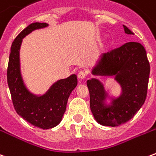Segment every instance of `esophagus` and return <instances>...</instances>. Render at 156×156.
<instances>
[{
    "instance_id": "esophagus-1",
    "label": "esophagus",
    "mask_w": 156,
    "mask_h": 156,
    "mask_svg": "<svg viewBox=\"0 0 156 156\" xmlns=\"http://www.w3.org/2000/svg\"><path fill=\"white\" fill-rule=\"evenodd\" d=\"M87 76V73H86V72L84 71H80L78 73V78H85V77Z\"/></svg>"
}]
</instances>
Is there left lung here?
Returning a JSON list of instances; mask_svg holds the SVG:
<instances>
[{
	"label": "left lung",
	"mask_w": 156,
	"mask_h": 156,
	"mask_svg": "<svg viewBox=\"0 0 156 156\" xmlns=\"http://www.w3.org/2000/svg\"><path fill=\"white\" fill-rule=\"evenodd\" d=\"M123 27L126 34L134 35L127 27ZM150 70L146 51L139 42H127L102 55L92 68V74L115 77L121 94L109 96L103 83L94 78L88 79L90 108L95 120L104 126L116 127L134 117L145 101Z\"/></svg>",
	"instance_id": "left-lung-1"
}]
</instances>
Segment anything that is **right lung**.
Instances as JSON below:
<instances>
[{
    "label": "right lung",
    "mask_w": 156,
    "mask_h": 156,
    "mask_svg": "<svg viewBox=\"0 0 156 156\" xmlns=\"http://www.w3.org/2000/svg\"><path fill=\"white\" fill-rule=\"evenodd\" d=\"M48 27V23L34 22L27 27L13 41L9 57L7 83L16 111L35 127L48 129L61 122L66 111L69 95L78 84L77 75L59 79L44 94L37 95L28 90L21 73L20 48L22 39L37 29Z\"/></svg>",
    "instance_id": "obj_1"
}]
</instances>
